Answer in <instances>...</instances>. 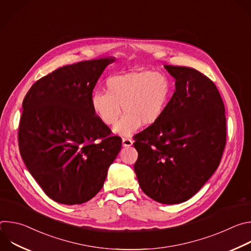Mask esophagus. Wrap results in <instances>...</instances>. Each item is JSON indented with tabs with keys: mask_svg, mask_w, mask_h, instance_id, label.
<instances>
[{
	"mask_svg": "<svg viewBox=\"0 0 251 251\" xmlns=\"http://www.w3.org/2000/svg\"><path fill=\"white\" fill-rule=\"evenodd\" d=\"M122 145H123V147H131L133 145V140L129 139V138H123Z\"/></svg>",
	"mask_w": 251,
	"mask_h": 251,
	"instance_id": "34e87169",
	"label": "esophagus"
}]
</instances>
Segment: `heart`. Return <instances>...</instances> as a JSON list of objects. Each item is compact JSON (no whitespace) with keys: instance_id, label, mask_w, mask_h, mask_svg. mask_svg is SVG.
<instances>
[{"instance_id":"1","label":"heart","mask_w":251,"mask_h":251,"mask_svg":"<svg viewBox=\"0 0 251 251\" xmlns=\"http://www.w3.org/2000/svg\"><path fill=\"white\" fill-rule=\"evenodd\" d=\"M106 90H94L91 108L106 125H113L122 108L125 111L114 127L121 136L133 135L143 123L152 125L163 116L171 97L172 87L167 76L152 71H130L110 76Z\"/></svg>"}]
</instances>
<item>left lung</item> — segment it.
<instances>
[{
    "label": "left lung",
    "mask_w": 251,
    "mask_h": 251,
    "mask_svg": "<svg viewBox=\"0 0 251 251\" xmlns=\"http://www.w3.org/2000/svg\"><path fill=\"white\" fill-rule=\"evenodd\" d=\"M175 92L161 119L135 136L139 186L154 201L181 203L218 169L226 146V110L214 83L200 71L165 65Z\"/></svg>",
    "instance_id": "obj_1"
}]
</instances>
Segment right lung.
Instances as JSON below:
<instances>
[{
	"instance_id": "right-lung-1",
	"label": "right lung",
	"mask_w": 251,
	"mask_h": 251,
	"mask_svg": "<svg viewBox=\"0 0 251 251\" xmlns=\"http://www.w3.org/2000/svg\"><path fill=\"white\" fill-rule=\"evenodd\" d=\"M114 57L62 66L35 82L23 101L19 128L22 158L51 200L80 204L103 187L121 150L93 112L90 98Z\"/></svg>"
}]
</instances>
